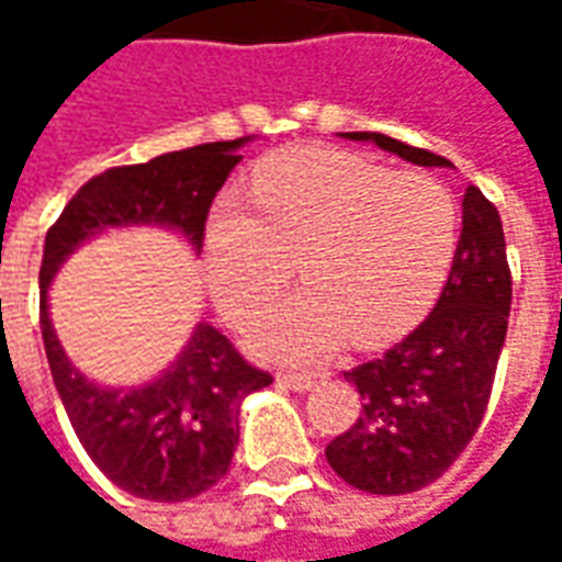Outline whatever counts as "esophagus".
Instances as JSON below:
<instances>
[{
	"instance_id": "esophagus-1",
	"label": "esophagus",
	"mask_w": 562,
	"mask_h": 562,
	"mask_svg": "<svg viewBox=\"0 0 562 562\" xmlns=\"http://www.w3.org/2000/svg\"><path fill=\"white\" fill-rule=\"evenodd\" d=\"M280 385H285V389L292 391H310L313 385H316V373H292V370H285V373H280Z\"/></svg>"
}]
</instances>
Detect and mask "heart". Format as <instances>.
<instances>
[{
    "mask_svg": "<svg viewBox=\"0 0 562 562\" xmlns=\"http://www.w3.org/2000/svg\"><path fill=\"white\" fill-rule=\"evenodd\" d=\"M252 203L220 198L204 249L216 304L246 325L280 294L297 258L310 292L270 313L256 346L316 358L349 334L355 346L397 340L434 304L458 244V198L427 171L330 147H294L252 177Z\"/></svg>",
    "mask_w": 562,
    "mask_h": 562,
    "instance_id": "b5f03b06",
    "label": "heart"
}]
</instances>
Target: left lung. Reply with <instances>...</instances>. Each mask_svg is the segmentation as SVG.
I'll return each instance as SVG.
<instances>
[{
    "label": "left lung",
    "mask_w": 562,
    "mask_h": 562,
    "mask_svg": "<svg viewBox=\"0 0 562 562\" xmlns=\"http://www.w3.org/2000/svg\"><path fill=\"white\" fill-rule=\"evenodd\" d=\"M424 168L446 156L379 132H342ZM512 310V273L496 207L463 192V228L434 313L394 349L346 373L361 394L358 422L328 448L330 470L367 494H413L458 460L484 418Z\"/></svg>",
    "instance_id": "8db88e82"
}]
</instances>
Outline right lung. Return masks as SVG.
I'll return each instance as SVG.
<instances>
[{"label":"right lung","mask_w":562,"mask_h":562,"mask_svg":"<svg viewBox=\"0 0 562 562\" xmlns=\"http://www.w3.org/2000/svg\"><path fill=\"white\" fill-rule=\"evenodd\" d=\"M246 140L198 144L99 173L80 186L44 237L38 316L59 401L92 463L140 499L183 503L220 482L240 439V403L273 379L246 364L225 334L198 322L183 352L153 382L132 389L99 385L68 361L56 340L47 289L83 240L111 228L159 225L186 237L201 256L210 204L240 161L237 149Z\"/></svg>","instance_id":"obj_1"}]
</instances>
